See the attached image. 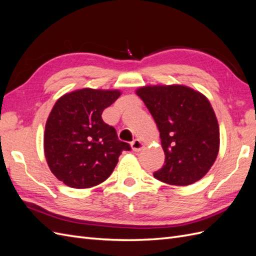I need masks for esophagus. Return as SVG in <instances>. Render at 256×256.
I'll return each instance as SVG.
<instances>
[{
  "label": "esophagus",
  "mask_w": 256,
  "mask_h": 256,
  "mask_svg": "<svg viewBox=\"0 0 256 256\" xmlns=\"http://www.w3.org/2000/svg\"><path fill=\"white\" fill-rule=\"evenodd\" d=\"M131 147H132V150L134 152H140L143 147L144 144L142 143L141 140H138V138H136L132 142H131Z\"/></svg>",
  "instance_id": "esophagus-1"
}]
</instances>
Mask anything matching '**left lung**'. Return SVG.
<instances>
[{
  "mask_svg": "<svg viewBox=\"0 0 256 256\" xmlns=\"http://www.w3.org/2000/svg\"><path fill=\"white\" fill-rule=\"evenodd\" d=\"M152 115L164 150L158 180L188 186L200 180L219 152L218 120L209 100L184 85H152L136 90Z\"/></svg>",
  "mask_w": 256,
  "mask_h": 256,
  "instance_id": "left-lung-1",
  "label": "left lung"
}]
</instances>
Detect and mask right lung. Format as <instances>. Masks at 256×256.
Instances as JSON below:
<instances>
[{
    "mask_svg": "<svg viewBox=\"0 0 256 256\" xmlns=\"http://www.w3.org/2000/svg\"><path fill=\"white\" fill-rule=\"evenodd\" d=\"M120 96L118 90L82 88L62 96L46 122L44 150L58 180L76 189L90 188L111 175L122 150L116 130L102 114Z\"/></svg>",
    "mask_w": 256,
    "mask_h": 256,
    "instance_id": "right-lung-1",
    "label": "right lung"
}]
</instances>
